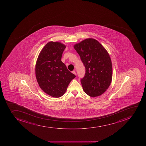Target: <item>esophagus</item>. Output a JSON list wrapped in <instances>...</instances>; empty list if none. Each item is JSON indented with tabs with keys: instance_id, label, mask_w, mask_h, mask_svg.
Returning a JSON list of instances; mask_svg holds the SVG:
<instances>
[{
	"instance_id": "obj_1",
	"label": "esophagus",
	"mask_w": 146,
	"mask_h": 146,
	"mask_svg": "<svg viewBox=\"0 0 146 146\" xmlns=\"http://www.w3.org/2000/svg\"><path fill=\"white\" fill-rule=\"evenodd\" d=\"M72 73H73L74 75H75L76 76L77 75V73H76V72H75V70L73 71H72Z\"/></svg>"
}]
</instances>
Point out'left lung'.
<instances>
[{
    "label": "left lung",
    "instance_id": "1",
    "mask_svg": "<svg viewBox=\"0 0 146 146\" xmlns=\"http://www.w3.org/2000/svg\"><path fill=\"white\" fill-rule=\"evenodd\" d=\"M85 67V75L81 79L86 94L96 97L103 94L112 78V66L108 52L100 42L87 38L74 45Z\"/></svg>",
    "mask_w": 146,
    "mask_h": 146
}]
</instances>
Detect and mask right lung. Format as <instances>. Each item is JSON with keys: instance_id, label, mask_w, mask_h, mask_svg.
I'll return each instance as SVG.
<instances>
[{"instance_id": "add662e5", "label": "right lung", "mask_w": 146, "mask_h": 146, "mask_svg": "<svg viewBox=\"0 0 146 146\" xmlns=\"http://www.w3.org/2000/svg\"><path fill=\"white\" fill-rule=\"evenodd\" d=\"M66 46L48 42L40 52L36 65V77L41 89L48 95L59 98L66 92L76 76L61 61Z\"/></svg>"}]
</instances>
